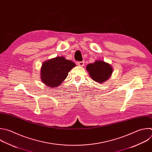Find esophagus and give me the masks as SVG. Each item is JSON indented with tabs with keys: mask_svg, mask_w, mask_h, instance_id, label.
Wrapping results in <instances>:
<instances>
[{
	"mask_svg": "<svg viewBox=\"0 0 152 152\" xmlns=\"http://www.w3.org/2000/svg\"><path fill=\"white\" fill-rule=\"evenodd\" d=\"M77 64L79 66H80V67H83V66H84V62H83V61L77 62Z\"/></svg>",
	"mask_w": 152,
	"mask_h": 152,
	"instance_id": "34e87169",
	"label": "esophagus"
}]
</instances>
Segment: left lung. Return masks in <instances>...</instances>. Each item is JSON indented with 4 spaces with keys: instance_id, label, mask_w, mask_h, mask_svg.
Returning <instances> with one entry per match:
<instances>
[{
    "instance_id": "obj_1",
    "label": "left lung",
    "mask_w": 152,
    "mask_h": 152,
    "mask_svg": "<svg viewBox=\"0 0 152 152\" xmlns=\"http://www.w3.org/2000/svg\"><path fill=\"white\" fill-rule=\"evenodd\" d=\"M86 69L91 79L99 83L107 80L113 71L112 66L103 60H96L94 63L88 64Z\"/></svg>"
}]
</instances>
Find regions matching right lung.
<instances>
[{"label":"right lung","mask_w":152,"mask_h":152,"mask_svg":"<svg viewBox=\"0 0 152 152\" xmlns=\"http://www.w3.org/2000/svg\"><path fill=\"white\" fill-rule=\"evenodd\" d=\"M76 66L73 61L64 57H57L45 61L40 69V79L47 86L57 88L67 77L69 72Z\"/></svg>","instance_id":"add662e5"}]
</instances>
